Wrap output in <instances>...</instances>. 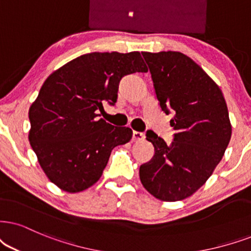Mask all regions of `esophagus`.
Returning a JSON list of instances; mask_svg holds the SVG:
<instances>
[{
	"instance_id": "34e87169",
	"label": "esophagus",
	"mask_w": 251,
	"mask_h": 251,
	"mask_svg": "<svg viewBox=\"0 0 251 251\" xmlns=\"http://www.w3.org/2000/svg\"><path fill=\"white\" fill-rule=\"evenodd\" d=\"M145 139V134L141 132H136V131H133V138L132 140L138 142V141H142Z\"/></svg>"
}]
</instances>
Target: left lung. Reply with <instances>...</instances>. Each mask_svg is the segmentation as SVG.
Listing matches in <instances>:
<instances>
[{
	"label": "left lung",
	"mask_w": 251,
	"mask_h": 251,
	"mask_svg": "<svg viewBox=\"0 0 251 251\" xmlns=\"http://www.w3.org/2000/svg\"><path fill=\"white\" fill-rule=\"evenodd\" d=\"M155 94L164 112L174 113V141L167 145L153 131L147 140L155 154L140 166L144 188L162 201H178L210 178L229 144L231 125L219 85L180 52H142Z\"/></svg>",
	"instance_id": "obj_1"
}]
</instances>
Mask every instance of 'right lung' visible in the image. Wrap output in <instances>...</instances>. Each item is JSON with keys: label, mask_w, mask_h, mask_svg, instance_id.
Here are the masks:
<instances>
[{"label": "right lung", "mask_w": 251, "mask_h": 251, "mask_svg": "<svg viewBox=\"0 0 251 251\" xmlns=\"http://www.w3.org/2000/svg\"><path fill=\"white\" fill-rule=\"evenodd\" d=\"M148 72L139 52L89 53L53 72L28 110V141L50 182L69 193L93 186L112 149L132 139L98 112L116 104L125 75Z\"/></svg>", "instance_id": "right-lung-1"}]
</instances>
